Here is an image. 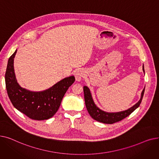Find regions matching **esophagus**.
Returning <instances> with one entry per match:
<instances>
[{
    "mask_svg": "<svg viewBox=\"0 0 159 159\" xmlns=\"http://www.w3.org/2000/svg\"><path fill=\"white\" fill-rule=\"evenodd\" d=\"M84 73L83 71H80V70H78L76 71V73H75V79H76L77 81H80L81 79H82V77H84Z\"/></svg>",
    "mask_w": 159,
    "mask_h": 159,
    "instance_id": "34e87169",
    "label": "esophagus"
}]
</instances>
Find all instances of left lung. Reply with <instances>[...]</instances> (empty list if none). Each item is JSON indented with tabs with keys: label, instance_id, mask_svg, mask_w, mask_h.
<instances>
[{
	"label": "left lung",
	"instance_id": "8db88e82",
	"mask_svg": "<svg viewBox=\"0 0 159 159\" xmlns=\"http://www.w3.org/2000/svg\"><path fill=\"white\" fill-rule=\"evenodd\" d=\"M143 71H144V66H143ZM144 93V89H143V92L141 94V98L140 101L135 104L134 106L130 107L129 109L117 113H107L104 111L100 110L97 107L91 97V95L89 88L86 86L84 87V100L85 104L87 108V110L90 115V116L95 120L102 122L104 124H113L115 122H119L122 119L127 117L132 112L134 111L137 108L140 106L142 100H143V96Z\"/></svg>",
	"mask_w": 159,
	"mask_h": 159
}]
</instances>
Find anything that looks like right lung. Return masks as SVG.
Returning <instances> with one entry per match:
<instances>
[{
  "mask_svg": "<svg viewBox=\"0 0 159 159\" xmlns=\"http://www.w3.org/2000/svg\"><path fill=\"white\" fill-rule=\"evenodd\" d=\"M17 49L8 60L5 74L7 93L13 106L33 120H46L58 111L62 100L70 86L75 82L71 76L64 79L48 90L32 92L21 88L16 82L13 61Z\"/></svg>",
  "mask_w": 159,
  "mask_h": 159,
  "instance_id": "right-lung-1",
  "label": "right lung"
}]
</instances>
